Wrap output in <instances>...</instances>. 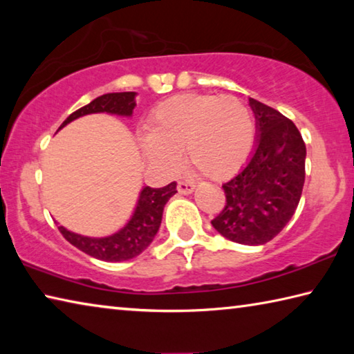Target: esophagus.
I'll return each instance as SVG.
<instances>
[{"label": "esophagus", "mask_w": 354, "mask_h": 354, "mask_svg": "<svg viewBox=\"0 0 354 354\" xmlns=\"http://www.w3.org/2000/svg\"><path fill=\"white\" fill-rule=\"evenodd\" d=\"M194 189H195V185L192 184V183H187V181H179L178 183V192H179V194L187 195V194H192V192H194Z\"/></svg>", "instance_id": "1"}]
</instances>
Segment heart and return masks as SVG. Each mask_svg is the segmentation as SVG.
I'll list each match as a JSON object with an SVG mask.
<instances>
[{
	"instance_id": "heart-1",
	"label": "heart",
	"mask_w": 354,
	"mask_h": 354,
	"mask_svg": "<svg viewBox=\"0 0 354 354\" xmlns=\"http://www.w3.org/2000/svg\"><path fill=\"white\" fill-rule=\"evenodd\" d=\"M253 139V115L241 98L183 93L153 111L142 149L154 165L167 171L176 169L184 151L187 162L203 175L221 179L241 169Z\"/></svg>"
}]
</instances>
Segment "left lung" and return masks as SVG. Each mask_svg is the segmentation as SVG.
<instances>
[{
	"label": "left lung",
	"instance_id": "left-lung-1",
	"mask_svg": "<svg viewBox=\"0 0 354 354\" xmlns=\"http://www.w3.org/2000/svg\"><path fill=\"white\" fill-rule=\"evenodd\" d=\"M248 101L257 122L254 153L221 185L226 203L211 223L232 242L263 245L295 214L306 175V145L292 120L254 98Z\"/></svg>",
	"mask_w": 354,
	"mask_h": 354
}]
</instances>
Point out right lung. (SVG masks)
<instances>
[{
	"label": "right lung",
	"mask_w": 354,
	"mask_h": 354,
	"mask_svg": "<svg viewBox=\"0 0 354 354\" xmlns=\"http://www.w3.org/2000/svg\"><path fill=\"white\" fill-rule=\"evenodd\" d=\"M134 98L136 92L101 95V97L95 98L92 103L70 113L67 120L61 124V128H64L67 123L73 122L77 117L87 115V113L109 112L117 113V115H131L136 106ZM175 194V181L160 189L143 187L133 217H131L127 226L109 237H84L67 231L64 226H59V231L65 237V241H68L73 247L84 251L88 256L97 257L100 261L122 262L133 259V257L139 256L153 242L156 232L159 231L160 221H162L165 203Z\"/></svg>",
	"instance_id": "1"
}]
</instances>
